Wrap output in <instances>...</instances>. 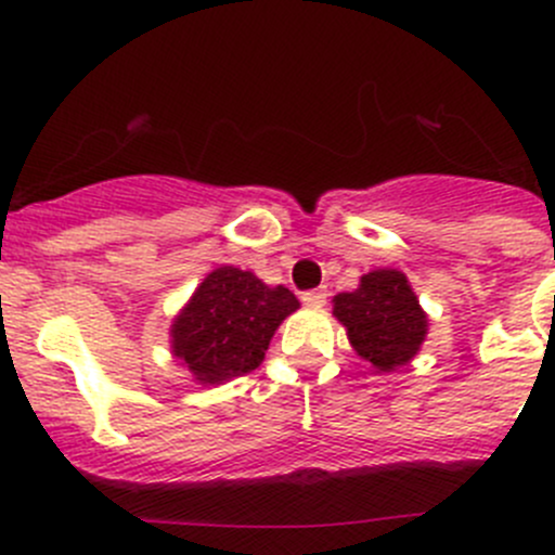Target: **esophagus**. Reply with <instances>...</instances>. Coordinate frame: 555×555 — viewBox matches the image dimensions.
<instances>
[{"label":"esophagus","instance_id":"34e87169","mask_svg":"<svg viewBox=\"0 0 555 555\" xmlns=\"http://www.w3.org/2000/svg\"><path fill=\"white\" fill-rule=\"evenodd\" d=\"M324 300H327V289H324V287L309 289V293H304V304H309V306H322Z\"/></svg>","mask_w":555,"mask_h":555}]
</instances>
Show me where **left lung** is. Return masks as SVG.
<instances>
[{
	"mask_svg": "<svg viewBox=\"0 0 555 555\" xmlns=\"http://www.w3.org/2000/svg\"><path fill=\"white\" fill-rule=\"evenodd\" d=\"M333 313L349 340L376 371L405 365L427 335V313L418 306L405 273L382 268L360 279L354 293L335 295Z\"/></svg>",
	"mask_w": 555,
	"mask_h": 555,
	"instance_id": "left-lung-1",
	"label": "left lung"
}]
</instances>
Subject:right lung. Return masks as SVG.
Listing matches in <instances>:
<instances>
[{
	"label": "right lung",
	"instance_id": "obj_1",
	"mask_svg": "<svg viewBox=\"0 0 555 555\" xmlns=\"http://www.w3.org/2000/svg\"><path fill=\"white\" fill-rule=\"evenodd\" d=\"M298 306L282 284L268 287L255 273L222 266L201 282L173 322V354L201 384L244 376L260 365L282 319Z\"/></svg>",
	"mask_w": 555,
	"mask_h": 555
}]
</instances>
